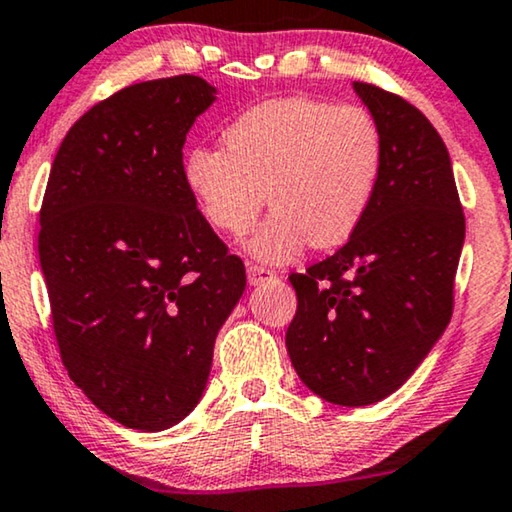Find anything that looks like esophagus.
<instances>
[{
    "instance_id": "esophagus-1",
    "label": "esophagus",
    "mask_w": 512,
    "mask_h": 512,
    "mask_svg": "<svg viewBox=\"0 0 512 512\" xmlns=\"http://www.w3.org/2000/svg\"><path fill=\"white\" fill-rule=\"evenodd\" d=\"M247 277H249L251 286H258V284H265V282H272V279H277V272L265 268V265L247 263Z\"/></svg>"
}]
</instances>
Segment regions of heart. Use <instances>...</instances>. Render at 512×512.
Segmentation results:
<instances>
[{
	"instance_id": "obj_1",
	"label": "heart",
	"mask_w": 512,
	"mask_h": 512,
	"mask_svg": "<svg viewBox=\"0 0 512 512\" xmlns=\"http://www.w3.org/2000/svg\"><path fill=\"white\" fill-rule=\"evenodd\" d=\"M223 149L198 146L184 158V184L209 226L240 237L265 205L272 214L249 240L268 263L310 242L331 249L366 216L382 170V135L356 104L284 97L256 104L223 132Z\"/></svg>"
}]
</instances>
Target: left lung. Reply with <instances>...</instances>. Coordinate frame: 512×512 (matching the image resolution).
<instances>
[{
	"mask_svg": "<svg viewBox=\"0 0 512 512\" xmlns=\"http://www.w3.org/2000/svg\"><path fill=\"white\" fill-rule=\"evenodd\" d=\"M382 135V170L359 228L289 282L286 349L328 403L370 405L401 387L452 319L466 219L450 153L422 111L356 81Z\"/></svg>",
	"mask_w": 512,
	"mask_h": 512,
	"instance_id": "obj_1",
	"label": "left lung"
}]
</instances>
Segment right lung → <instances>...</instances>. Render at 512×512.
<instances>
[{
  "label": "right lung",
  "mask_w": 512,
  "mask_h": 512,
  "mask_svg": "<svg viewBox=\"0 0 512 512\" xmlns=\"http://www.w3.org/2000/svg\"><path fill=\"white\" fill-rule=\"evenodd\" d=\"M214 93L181 74L97 102L62 139L41 202L62 363L128 429L163 431L198 405L216 333L247 286L184 184L186 132Z\"/></svg>",
  "instance_id": "right-lung-1"
}]
</instances>
